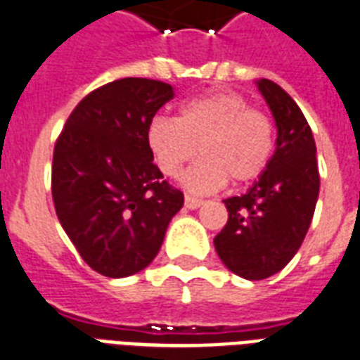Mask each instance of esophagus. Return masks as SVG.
Wrapping results in <instances>:
<instances>
[{
  "mask_svg": "<svg viewBox=\"0 0 360 360\" xmlns=\"http://www.w3.org/2000/svg\"><path fill=\"white\" fill-rule=\"evenodd\" d=\"M200 205H202V200L192 198V196H185V207H188V210H198Z\"/></svg>",
  "mask_w": 360,
  "mask_h": 360,
  "instance_id": "34e87169",
  "label": "esophagus"
}]
</instances>
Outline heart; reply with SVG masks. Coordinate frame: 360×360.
Wrapping results in <instances>:
<instances>
[{"mask_svg": "<svg viewBox=\"0 0 360 360\" xmlns=\"http://www.w3.org/2000/svg\"><path fill=\"white\" fill-rule=\"evenodd\" d=\"M147 145L162 174L175 177L196 153L202 155L183 175V186L210 194L232 179L245 185L264 174L276 149L270 117L251 109L232 92L185 101L175 119L155 117L147 126Z\"/></svg>", "mask_w": 360, "mask_h": 360, "instance_id": "1", "label": "heart"}]
</instances>
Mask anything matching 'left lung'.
Here are the masks:
<instances>
[{"instance_id": "left-lung-1", "label": "left lung", "mask_w": 360, "mask_h": 360, "mask_svg": "<svg viewBox=\"0 0 360 360\" xmlns=\"http://www.w3.org/2000/svg\"><path fill=\"white\" fill-rule=\"evenodd\" d=\"M257 86L278 126L276 150L245 194L224 200L229 223L213 240L223 264L251 281L289 264L306 238L319 196L317 149L308 120L279 84L260 79Z\"/></svg>"}]
</instances>
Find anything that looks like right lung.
<instances>
[{
	"label": "right lung",
	"instance_id": "right-lung-1",
	"mask_svg": "<svg viewBox=\"0 0 360 360\" xmlns=\"http://www.w3.org/2000/svg\"><path fill=\"white\" fill-rule=\"evenodd\" d=\"M172 84L141 77L107 82L84 96L54 145L52 200L86 264L126 278L153 262L183 192L153 164L147 126Z\"/></svg>",
	"mask_w": 360,
	"mask_h": 360
}]
</instances>
